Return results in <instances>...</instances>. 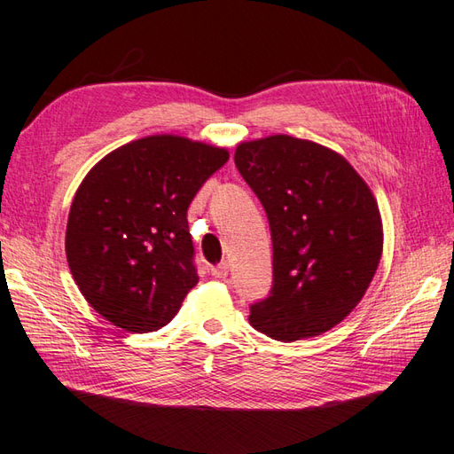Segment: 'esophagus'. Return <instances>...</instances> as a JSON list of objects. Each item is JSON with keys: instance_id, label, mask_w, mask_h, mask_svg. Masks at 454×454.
Returning a JSON list of instances; mask_svg holds the SVG:
<instances>
[{"instance_id": "obj_1", "label": "esophagus", "mask_w": 454, "mask_h": 454, "mask_svg": "<svg viewBox=\"0 0 454 454\" xmlns=\"http://www.w3.org/2000/svg\"><path fill=\"white\" fill-rule=\"evenodd\" d=\"M228 272H230V265L226 261L220 262V265H216V267H210V275L218 280H224L228 277Z\"/></svg>"}]
</instances>
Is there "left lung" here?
I'll list each match as a JSON object with an SVG mask.
<instances>
[{"mask_svg": "<svg viewBox=\"0 0 454 454\" xmlns=\"http://www.w3.org/2000/svg\"><path fill=\"white\" fill-rule=\"evenodd\" d=\"M234 162L272 238V288L249 323L282 342L326 333L360 303L381 261L372 189L340 154L290 135L239 143Z\"/></svg>", "mask_w": 454, "mask_h": 454, "instance_id": "1", "label": "left lung"}]
</instances>
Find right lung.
Returning a JSON list of instances; mask_svg holds the SVG:
<instances>
[{"instance_id": "add662e5", "label": "right lung", "mask_w": 454, "mask_h": 454, "mask_svg": "<svg viewBox=\"0 0 454 454\" xmlns=\"http://www.w3.org/2000/svg\"><path fill=\"white\" fill-rule=\"evenodd\" d=\"M228 151L177 135L120 146L71 203L66 253L81 294L129 333L170 323L199 277L187 208Z\"/></svg>"}]
</instances>
